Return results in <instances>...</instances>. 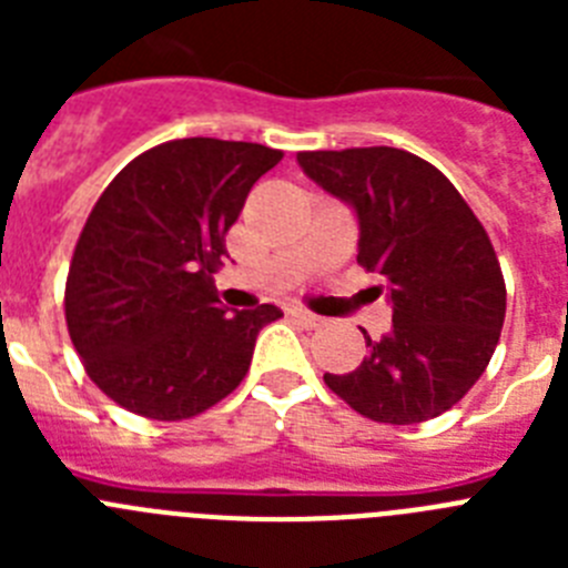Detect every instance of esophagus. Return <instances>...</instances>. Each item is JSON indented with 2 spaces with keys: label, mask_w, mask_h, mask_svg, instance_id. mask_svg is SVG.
Returning <instances> with one entry per match:
<instances>
[{
  "label": "esophagus",
  "mask_w": 568,
  "mask_h": 568,
  "mask_svg": "<svg viewBox=\"0 0 568 568\" xmlns=\"http://www.w3.org/2000/svg\"><path fill=\"white\" fill-rule=\"evenodd\" d=\"M290 315H293L298 324H304V327H318V324H321L318 315L310 313V310H304V307H290Z\"/></svg>",
  "instance_id": "34e87169"
}]
</instances>
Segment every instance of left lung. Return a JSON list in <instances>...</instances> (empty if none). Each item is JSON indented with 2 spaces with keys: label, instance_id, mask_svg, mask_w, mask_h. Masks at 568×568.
I'll return each mask as SVG.
<instances>
[{
  "label": "left lung",
  "instance_id": "obj_1",
  "mask_svg": "<svg viewBox=\"0 0 568 568\" xmlns=\"http://www.w3.org/2000/svg\"><path fill=\"white\" fill-rule=\"evenodd\" d=\"M301 170L358 219V264L381 275L393 327L366 338L358 369L324 373L338 398L378 424L453 409L484 375L506 315V284L484 224L453 182L398 148L315 150Z\"/></svg>",
  "mask_w": 568,
  "mask_h": 568
}]
</instances>
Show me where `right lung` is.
Listing matches in <instances>:
<instances>
[{
  "label": "right lung",
  "instance_id": "right-lung-1",
  "mask_svg": "<svg viewBox=\"0 0 568 568\" xmlns=\"http://www.w3.org/2000/svg\"><path fill=\"white\" fill-rule=\"evenodd\" d=\"M281 150L175 139L115 175L79 235L64 287L68 333L108 398L153 420H182L227 398L255 338L281 310L224 307L213 273L224 235Z\"/></svg>",
  "mask_w": 568,
  "mask_h": 568
}]
</instances>
